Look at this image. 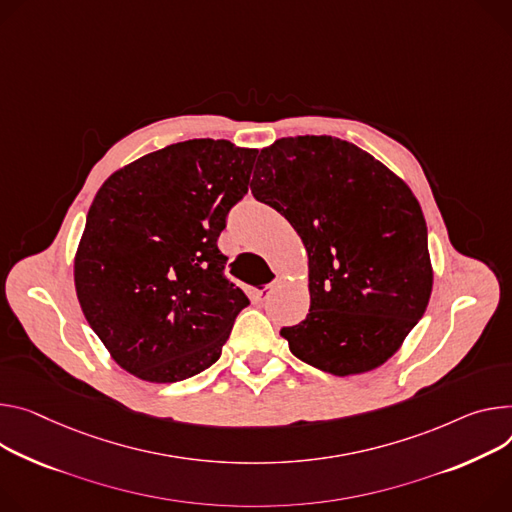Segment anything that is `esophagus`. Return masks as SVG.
<instances>
[{"label": "esophagus", "mask_w": 512, "mask_h": 512, "mask_svg": "<svg viewBox=\"0 0 512 512\" xmlns=\"http://www.w3.org/2000/svg\"><path fill=\"white\" fill-rule=\"evenodd\" d=\"M282 286V280H273L269 286H265V288H261V290H255L253 292V298L257 300V302H267L269 300V296Z\"/></svg>", "instance_id": "obj_1"}]
</instances>
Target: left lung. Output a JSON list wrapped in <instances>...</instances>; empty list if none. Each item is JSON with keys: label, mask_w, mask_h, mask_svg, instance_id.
Masks as SVG:
<instances>
[{"label": "left lung", "mask_w": 512, "mask_h": 512, "mask_svg": "<svg viewBox=\"0 0 512 512\" xmlns=\"http://www.w3.org/2000/svg\"><path fill=\"white\" fill-rule=\"evenodd\" d=\"M255 200L296 228L310 259V310L280 335L333 376L382 365L423 318L433 271L421 206L388 167L333 136L263 149Z\"/></svg>", "instance_id": "1"}]
</instances>
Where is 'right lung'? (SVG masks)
Returning a JSON list of instances; mask_svg holds the SVG:
<instances>
[{
  "label": "right lung",
  "mask_w": 512,
  "mask_h": 512,
  "mask_svg": "<svg viewBox=\"0 0 512 512\" xmlns=\"http://www.w3.org/2000/svg\"><path fill=\"white\" fill-rule=\"evenodd\" d=\"M257 151L194 138L108 177L75 257L89 327L136 378L173 384L218 361L245 292L218 237L249 190Z\"/></svg>",
  "instance_id": "right-lung-1"
}]
</instances>
